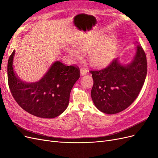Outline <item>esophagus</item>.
Here are the masks:
<instances>
[{
	"label": "esophagus",
	"mask_w": 158,
	"mask_h": 158,
	"mask_svg": "<svg viewBox=\"0 0 158 158\" xmlns=\"http://www.w3.org/2000/svg\"><path fill=\"white\" fill-rule=\"evenodd\" d=\"M87 73H88V71H87V70L85 69H84L83 67L80 69V74H81V75H82V76L85 75V74H87Z\"/></svg>",
	"instance_id": "obj_1"
}]
</instances>
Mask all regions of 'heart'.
<instances>
[{
  "instance_id": "b5f03b06",
  "label": "heart",
  "mask_w": 158,
  "mask_h": 158,
  "mask_svg": "<svg viewBox=\"0 0 158 158\" xmlns=\"http://www.w3.org/2000/svg\"><path fill=\"white\" fill-rule=\"evenodd\" d=\"M74 48L80 53L88 51L87 56L89 63L96 66L108 64L113 57L117 47V41L113 35L102 38L98 41L97 39L79 41L73 44ZM69 54L74 58L79 54L74 50H69Z\"/></svg>"
}]
</instances>
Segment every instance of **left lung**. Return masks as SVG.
Masks as SVG:
<instances>
[{
  "instance_id": "left-lung-1",
  "label": "left lung",
  "mask_w": 158,
  "mask_h": 158,
  "mask_svg": "<svg viewBox=\"0 0 158 158\" xmlns=\"http://www.w3.org/2000/svg\"><path fill=\"white\" fill-rule=\"evenodd\" d=\"M135 57L123 66L113 59L105 69L91 70L94 85L91 96L99 111L115 114L127 109L136 99L144 84L147 60L141 45H137Z\"/></svg>"
}]
</instances>
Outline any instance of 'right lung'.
Returning <instances> with one entry per match:
<instances>
[{
	"mask_svg": "<svg viewBox=\"0 0 158 158\" xmlns=\"http://www.w3.org/2000/svg\"><path fill=\"white\" fill-rule=\"evenodd\" d=\"M13 51L8 61V82L11 94L24 111L33 115L51 118L64 111L69 103L70 94L80 76L77 66H66L56 61L39 82L26 83L15 75Z\"/></svg>",
	"mask_w": 158,
	"mask_h": 158,
	"instance_id": "right-lung-1",
	"label": "right lung"
}]
</instances>
